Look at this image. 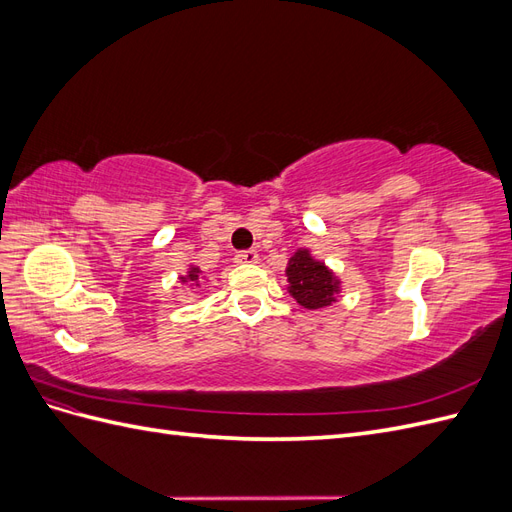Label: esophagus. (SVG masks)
Returning a JSON list of instances; mask_svg holds the SVG:
<instances>
[{"label": "esophagus", "mask_w": 512, "mask_h": 512, "mask_svg": "<svg viewBox=\"0 0 512 512\" xmlns=\"http://www.w3.org/2000/svg\"><path fill=\"white\" fill-rule=\"evenodd\" d=\"M258 252L256 250H245V252H239L235 256V260L239 262V265H254V262H258Z\"/></svg>", "instance_id": "esophagus-1"}]
</instances>
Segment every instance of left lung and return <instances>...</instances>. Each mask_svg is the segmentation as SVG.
<instances>
[{"mask_svg":"<svg viewBox=\"0 0 512 512\" xmlns=\"http://www.w3.org/2000/svg\"><path fill=\"white\" fill-rule=\"evenodd\" d=\"M288 294L305 309H322L337 303L342 294V280L335 271L314 258L307 247H299L286 267Z\"/></svg>","mask_w":512,"mask_h":512,"instance_id":"1","label":"left lung"}]
</instances>
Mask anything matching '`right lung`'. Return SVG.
I'll list each match as a JSON object with an SVG mask.
<instances>
[{
    "instance_id": "1",
    "label": "right lung",
    "mask_w": 512,
    "mask_h": 512,
    "mask_svg": "<svg viewBox=\"0 0 512 512\" xmlns=\"http://www.w3.org/2000/svg\"><path fill=\"white\" fill-rule=\"evenodd\" d=\"M179 282L183 284V286H188V288H200L203 286L205 282H207V277H205V273L200 271V267H196V265H190L188 267V271H185V275H179Z\"/></svg>"
}]
</instances>
